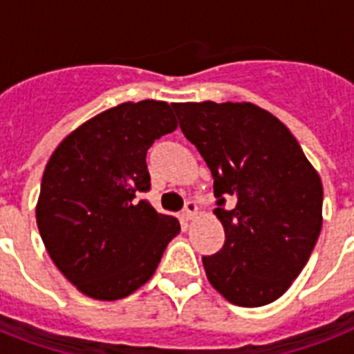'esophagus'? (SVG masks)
<instances>
[{
	"mask_svg": "<svg viewBox=\"0 0 354 354\" xmlns=\"http://www.w3.org/2000/svg\"><path fill=\"white\" fill-rule=\"evenodd\" d=\"M196 211H198V205H196V202H187V205H185V209H183L182 216H183V221L187 222V221H193L194 215H196Z\"/></svg>",
	"mask_w": 354,
	"mask_h": 354,
	"instance_id": "1",
	"label": "esophagus"
}]
</instances>
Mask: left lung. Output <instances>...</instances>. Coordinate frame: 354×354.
I'll list each match as a JSON object with an SVG mask.
<instances>
[{
  "instance_id": "1",
  "label": "left lung",
  "mask_w": 354,
  "mask_h": 354,
  "mask_svg": "<svg viewBox=\"0 0 354 354\" xmlns=\"http://www.w3.org/2000/svg\"><path fill=\"white\" fill-rule=\"evenodd\" d=\"M171 106L213 174L215 215L226 232L221 252L202 257L207 279L239 307L275 301L307 264L322 232L319 174L290 130L252 102Z\"/></svg>"
}]
</instances>
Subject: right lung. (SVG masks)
Segmentation results:
<instances>
[{
  "instance_id": "1",
  "label": "right lung",
  "mask_w": 354,
  "mask_h": 354,
  "mask_svg": "<svg viewBox=\"0 0 354 354\" xmlns=\"http://www.w3.org/2000/svg\"><path fill=\"white\" fill-rule=\"evenodd\" d=\"M176 127L167 102H122L75 128L47 161L36 224L53 263L84 296H130L180 233L174 216L136 200L150 189L147 150Z\"/></svg>"
}]
</instances>
